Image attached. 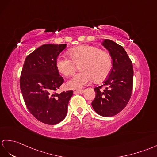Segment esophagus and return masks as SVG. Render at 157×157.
<instances>
[{
  "label": "esophagus",
  "instance_id": "obj_1",
  "mask_svg": "<svg viewBox=\"0 0 157 157\" xmlns=\"http://www.w3.org/2000/svg\"><path fill=\"white\" fill-rule=\"evenodd\" d=\"M75 93H76L82 94V93H84V92H85V90H75Z\"/></svg>",
  "mask_w": 157,
  "mask_h": 157
}]
</instances>
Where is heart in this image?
<instances>
[{
  "label": "heart",
  "instance_id": "obj_1",
  "mask_svg": "<svg viewBox=\"0 0 157 157\" xmlns=\"http://www.w3.org/2000/svg\"><path fill=\"white\" fill-rule=\"evenodd\" d=\"M69 58L59 56L55 64L57 71L64 76L72 75L80 65L81 72L75 75L67 82L68 88L81 89L93 79L101 81L109 75L112 68L111 56L107 52L94 46L79 45L68 51Z\"/></svg>",
  "mask_w": 157,
  "mask_h": 157
}]
</instances>
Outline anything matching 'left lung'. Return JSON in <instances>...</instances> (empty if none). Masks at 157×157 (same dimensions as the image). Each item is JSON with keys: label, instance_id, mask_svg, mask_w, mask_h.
Returning a JSON list of instances; mask_svg holds the SVG:
<instances>
[{"label": "left lung", "instance_id": "8db88e82", "mask_svg": "<svg viewBox=\"0 0 157 157\" xmlns=\"http://www.w3.org/2000/svg\"><path fill=\"white\" fill-rule=\"evenodd\" d=\"M102 45L109 51L113 68L107 79L94 88L96 96L92 102L94 111L99 115H116L127 106L132 91L133 67L131 59L122 46L111 40L105 39ZM104 86L105 89H100Z\"/></svg>", "mask_w": 157, "mask_h": 157}]
</instances>
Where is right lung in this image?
Masks as SVG:
<instances>
[{"mask_svg": "<svg viewBox=\"0 0 157 157\" xmlns=\"http://www.w3.org/2000/svg\"><path fill=\"white\" fill-rule=\"evenodd\" d=\"M67 44H47L29 55L22 68L20 86L26 107L36 119L47 124L65 118L73 91L54 93L64 82L55 61Z\"/></svg>", "mask_w": 157, "mask_h": 157, "instance_id": "obj_1", "label": "right lung"}]
</instances>
